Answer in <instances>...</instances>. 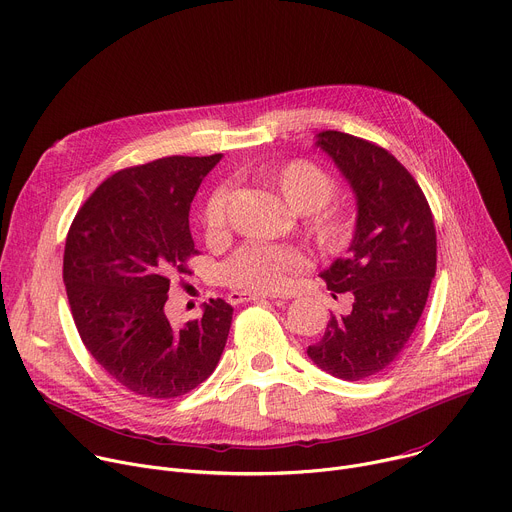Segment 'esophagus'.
<instances>
[{"label": "esophagus", "mask_w": 512, "mask_h": 512, "mask_svg": "<svg viewBox=\"0 0 512 512\" xmlns=\"http://www.w3.org/2000/svg\"><path fill=\"white\" fill-rule=\"evenodd\" d=\"M264 299H268V297L262 293H240V291H234V293H230V297H227V301H230L232 305H240L246 301H264Z\"/></svg>", "instance_id": "esophagus-1"}]
</instances>
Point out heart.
I'll return each mask as SVG.
<instances>
[{
	"label": "heart",
	"instance_id": "1",
	"mask_svg": "<svg viewBox=\"0 0 512 512\" xmlns=\"http://www.w3.org/2000/svg\"><path fill=\"white\" fill-rule=\"evenodd\" d=\"M258 181L278 193L293 211L303 213L305 232L321 250H335L346 242L350 223L342 209L329 205L335 183L321 166L297 158L262 168ZM227 201V189L217 187L203 205L201 223L209 238H221L227 230ZM303 264V252L291 244H246L223 264L221 274L234 289L268 293L285 285L287 276Z\"/></svg>",
	"mask_w": 512,
	"mask_h": 512
}]
</instances>
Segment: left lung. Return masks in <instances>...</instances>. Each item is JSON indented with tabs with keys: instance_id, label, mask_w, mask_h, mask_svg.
<instances>
[{
	"instance_id": "obj_1",
	"label": "left lung",
	"mask_w": 512,
	"mask_h": 512,
	"mask_svg": "<svg viewBox=\"0 0 512 512\" xmlns=\"http://www.w3.org/2000/svg\"><path fill=\"white\" fill-rule=\"evenodd\" d=\"M315 144L354 189L358 217L348 256L321 272L329 291L354 293L352 313L331 315L307 356L335 378L364 380L399 358L421 319L437 266L433 213L382 146L335 130Z\"/></svg>"
}]
</instances>
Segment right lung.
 Returning <instances> with one entry per match:
<instances>
[{
	"mask_svg": "<svg viewBox=\"0 0 512 512\" xmlns=\"http://www.w3.org/2000/svg\"><path fill=\"white\" fill-rule=\"evenodd\" d=\"M211 156H166L118 170L77 211L63 280L77 331L95 362L146 399H177L215 370L232 305L209 299L199 319L173 327L164 315L170 270L195 254L189 209Z\"/></svg>",
	"mask_w": 512,
	"mask_h": 512,
	"instance_id": "add662e5",
	"label": "right lung"
}]
</instances>
